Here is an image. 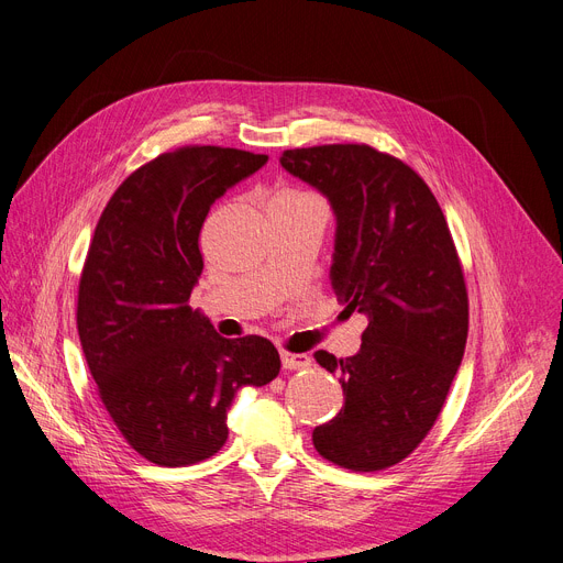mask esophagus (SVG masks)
I'll list each match as a JSON object with an SVG mask.
<instances>
[{"label": "esophagus", "instance_id": "obj_1", "mask_svg": "<svg viewBox=\"0 0 563 563\" xmlns=\"http://www.w3.org/2000/svg\"><path fill=\"white\" fill-rule=\"evenodd\" d=\"M283 361V369L291 372V369H308L310 367V356H306V353H283L280 356Z\"/></svg>", "mask_w": 563, "mask_h": 563}]
</instances>
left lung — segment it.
<instances>
[{
    "label": "left lung",
    "mask_w": 563,
    "mask_h": 563,
    "mask_svg": "<svg viewBox=\"0 0 563 563\" xmlns=\"http://www.w3.org/2000/svg\"><path fill=\"white\" fill-rule=\"evenodd\" d=\"M287 173L331 200V283L369 323L356 356L317 351L344 406L314 450L353 472L404 461L435 424L467 340V289L450 225L422 177L365 143L285 151Z\"/></svg>",
    "instance_id": "1"
}]
</instances>
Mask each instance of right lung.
<instances>
[{
	"label": "right lung",
	"mask_w": 563,
	"mask_h": 563,
	"mask_svg": "<svg viewBox=\"0 0 563 563\" xmlns=\"http://www.w3.org/2000/svg\"><path fill=\"white\" fill-rule=\"evenodd\" d=\"M266 159L221 145L177 147L136 168L96 225L77 291L79 342L109 418L151 463L214 456L236 390L280 372L269 340H225L189 306L207 212Z\"/></svg>",
	"instance_id": "obj_1"
}]
</instances>
